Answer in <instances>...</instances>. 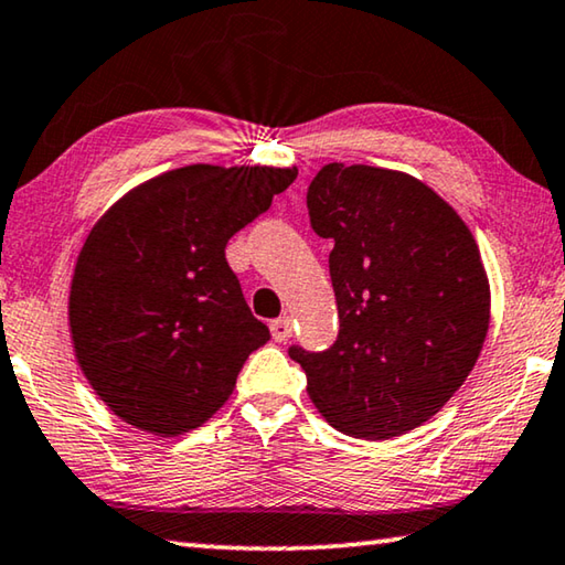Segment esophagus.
Segmentation results:
<instances>
[{"label": "esophagus", "instance_id": "1", "mask_svg": "<svg viewBox=\"0 0 565 565\" xmlns=\"http://www.w3.org/2000/svg\"><path fill=\"white\" fill-rule=\"evenodd\" d=\"M271 337H274V342H286V339L291 337V319L289 317H279V319H274L271 324Z\"/></svg>", "mask_w": 565, "mask_h": 565}]
</instances>
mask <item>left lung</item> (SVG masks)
I'll list each match as a JSON object with an SVG mask.
<instances>
[{
  "label": "left lung",
  "instance_id": "left-lung-1",
  "mask_svg": "<svg viewBox=\"0 0 565 565\" xmlns=\"http://www.w3.org/2000/svg\"><path fill=\"white\" fill-rule=\"evenodd\" d=\"M315 234L334 241L339 334L289 347L339 433L390 440L427 423L476 366L490 286L470 228L433 188L397 170L329 163L307 191Z\"/></svg>",
  "mask_w": 565,
  "mask_h": 565
}]
</instances>
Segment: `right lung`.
Returning a JSON list of instances; mask_svg holds the SVG:
<instances>
[{
	"instance_id": "obj_1",
	"label": "right lung",
	"mask_w": 565,
	"mask_h": 565,
	"mask_svg": "<svg viewBox=\"0 0 565 565\" xmlns=\"http://www.w3.org/2000/svg\"><path fill=\"white\" fill-rule=\"evenodd\" d=\"M297 168L185 166L132 188L89 231L70 286L77 362L107 407L160 437L201 427L271 334L226 262Z\"/></svg>"
}]
</instances>
